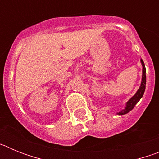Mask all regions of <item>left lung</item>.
Listing matches in <instances>:
<instances>
[{
    "label": "left lung",
    "mask_w": 159,
    "mask_h": 159,
    "mask_svg": "<svg viewBox=\"0 0 159 159\" xmlns=\"http://www.w3.org/2000/svg\"><path fill=\"white\" fill-rule=\"evenodd\" d=\"M141 64L142 66H143V75H142V82L141 85H140L139 88L137 91V92L135 93V95L133 97H131L128 101H127V104H126V107L123 110H122L121 111L118 112L117 115H119V116H123V115H125V114L128 113L134 107V106L136 105L139 101L141 99V98L143 97V94H144V92H145L146 89V82H147V77H146V67L145 64H144V62L143 60L141 59Z\"/></svg>",
    "instance_id": "left-lung-1"
}]
</instances>
